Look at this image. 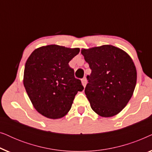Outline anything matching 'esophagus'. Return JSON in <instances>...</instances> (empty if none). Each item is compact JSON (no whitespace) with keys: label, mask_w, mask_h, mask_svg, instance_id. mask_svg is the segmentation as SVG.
Listing matches in <instances>:
<instances>
[{"label":"esophagus","mask_w":152,"mask_h":152,"mask_svg":"<svg viewBox=\"0 0 152 152\" xmlns=\"http://www.w3.org/2000/svg\"><path fill=\"white\" fill-rule=\"evenodd\" d=\"M82 85L84 86V87L86 86V83H87V81H86V79L84 77L83 79H82Z\"/></svg>","instance_id":"34e87169"}]
</instances>
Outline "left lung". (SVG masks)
Here are the masks:
<instances>
[{
  "instance_id": "obj_1",
  "label": "left lung",
  "mask_w": 152,
  "mask_h": 152,
  "mask_svg": "<svg viewBox=\"0 0 152 152\" xmlns=\"http://www.w3.org/2000/svg\"><path fill=\"white\" fill-rule=\"evenodd\" d=\"M81 53L91 69L84 91L91 109L102 117L119 113L136 87L137 72L132 58L111 45L82 49Z\"/></svg>"
}]
</instances>
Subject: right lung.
I'll use <instances>...</instances> for the list:
<instances>
[{
  "label": "right lung",
  "mask_w": 152,
  "mask_h": 152,
  "mask_svg": "<svg viewBox=\"0 0 152 152\" xmlns=\"http://www.w3.org/2000/svg\"><path fill=\"white\" fill-rule=\"evenodd\" d=\"M80 48L49 45L34 50L27 60L23 84L35 109L58 119L70 111L78 91L84 90L68 63Z\"/></svg>",
  "instance_id": "obj_1"
}]
</instances>
